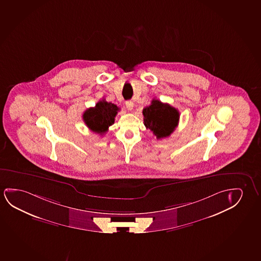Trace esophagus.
Segmentation results:
<instances>
[{
    "mask_svg": "<svg viewBox=\"0 0 261 261\" xmlns=\"http://www.w3.org/2000/svg\"><path fill=\"white\" fill-rule=\"evenodd\" d=\"M125 106H126L127 110L131 111L134 109V103L131 100H128V101L125 102Z\"/></svg>",
    "mask_w": 261,
    "mask_h": 261,
    "instance_id": "34e87169",
    "label": "esophagus"
}]
</instances>
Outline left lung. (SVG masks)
<instances>
[{
	"mask_svg": "<svg viewBox=\"0 0 261 261\" xmlns=\"http://www.w3.org/2000/svg\"><path fill=\"white\" fill-rule=\"evenodd\" d=\"M144 123L157 139L170 136L178 126L179 112L168 103L153 98L150 106L143 110Z\"/></svg>",
	"mask_w": 261,
	"mask_h": 261,
	"instance_id": "left-lung-1",
	"label": "left lung"
}]
</instances>
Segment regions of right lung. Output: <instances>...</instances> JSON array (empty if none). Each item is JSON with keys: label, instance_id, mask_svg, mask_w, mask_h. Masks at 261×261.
I'll return each instance as SVG.
<instances>
[{"label": "right lung", "instance_id": "add662e5", "mask_svg": "<svg viewBox=\"0 0 261 261\" xmlns=\"http://www.w3.org/2000/svg\"><path fill=\"white\" fill-rule=\"evenodd\" d=\"M119 108L105 99L98 101L94 108L86 110L83 115V121L91 131L103 135L113 125Z\"/></svg>", "mask_w": 261, "mask_h": 261}]
</instances>
